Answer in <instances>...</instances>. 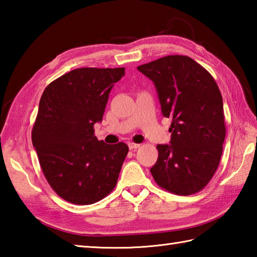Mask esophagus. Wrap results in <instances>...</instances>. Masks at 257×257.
Segmentation results:
<instances>
[{
    "instance_id": "esophagus-1",
    "label": "esophagus",
    "mask_w": 257,
    "mask_h": 257,
    "mask_svg": "<svg viewBox=\"0 0 257 257\" xmlns=\"http://www.w3.org/2000/svg\"><path fill=\"white\" fill-rule=\"evenodd\" d=\"M128 146H129V149H130V150H137L138 148H140V145H139V144L130 143V144H128Z\"/></svg>"
}]
</instances>
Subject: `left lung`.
<instances>
[{
  "label": "left lung",
  "mask_w": 257,
  "mask_h": 257,
  "mask_svg": "<svg viewBox=\"0 0 257 257\" xmlns=\"http://www.w3.org/2000/svg\"><path fill=\"white\" fill-rule=\"evenodd\" d=\"M156 86L162 114L171 119L170 145H158L150 169L160 188L178 195L199 192L214 176L225 139L221 91L192 58L165 56L137 67Z\"/></svg>",
  "instance_id": "8db88e82"
}]
</instances>
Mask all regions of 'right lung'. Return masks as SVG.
<instances>
[{"label":"right lung","mask_w":257,"mask_h":257,"mask_svg":"<svg viewBox=\"0 0 257 257\" xmlns=\"http://www.w3.org/2000/svg\"><path fill=\"white\" fill-rule=\"evenodd\" d=\"M123 75L124 67L77 68L52 81L41 97L32 143L47 182L70 203H96L116 187L129 148L98 140L94 124Z\"/></svg>","instance_id":"obj_1"}]
</instances>
